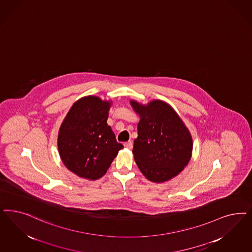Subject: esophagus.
<instances>
[{"label":"esophagus","mask_w":252,"mask_h":252,"mask_svg":"<svg viewBox=\"0 0 252 252\" xmlns=\"http://www.w3.org/2000/svg\"><path fill=\"white\" fill-rule=\"evenodd\" d=\"M124 146H125L126 148H128V149H131V148H132V142H131V141H128V142L124 143Z\"/></svg>","instance_id":"esophagus-1"}]
</instances>
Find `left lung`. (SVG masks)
<instances>
[{
	"mask_svg": "<svg viewBox=\"0 0 252 252\" xmlns=\"http://www.w3.org/2000/svg\"><path fill=\"white\" fill-rule=\"evenodd\" d=\"M130 104L140 121L132 154L147 180L164 183L177 176L192 157L193 139L186 124L168 103L155 99L143 105Z\"/></svg>",
	"mask_w": 252,
	"mask_h": 252,
	"instance_id": "obj_1",
	"label": "left lung"
}]
</instances>
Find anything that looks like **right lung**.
Listing matches in <instances>:
<instances>
[{
  "label": "right lung",
  "instance_id": "add662e5",
  "mask_svg": "<svg viewBox=\"0 0 252 252\" xmlns=\"http://www.w3.org/2000/svg\"><path fill=\"white\" fill-rule=\"evenodd\" d=\"M111 100L88 95L77 100L58 131L57 147L66 169L94 181L106 173L123 146L106 121Z\"/></svg>",
  "mask_w": 252,
  "mask_h": 252
}]
</instances>
